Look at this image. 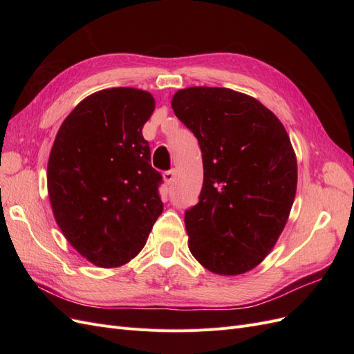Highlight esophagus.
Segmentation results:
<instances>
[{
    "label": "esophagus",
    "mask_w": 354,
    "mask_h": 354,
    "mask_svg": "<svg viewBox=\"0 0 354 354\" xmlns=\"http://www.w3.org/2000/svg\"><path fill=\"white\" fill-rule=\"evenodd\" d=\"M164 180L167 181L168 185L173 183V181L176 180V169H168L164 173Z\"/></svg>",
    "instance_id": "esophagus-1"
}]
</instances>
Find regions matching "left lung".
Instances as JSON below:
<instances>
[{"mask_svg":"<svg viewBox=\"0 0 354 354\" xmlns=\"http://www.w3.org/2000/svg\"><path fill=\"white\" fill-rule=\"evenodd\" d=\"M174 113L195 134L203 185L185 223L192 255L212 273L259 266L282 233L297 190V159L274 113L217 87L178 90Z\"/></svg>","mask_w":354,"mask_h":354,"instance_id":"1","label":"left lung"}]
</instances>
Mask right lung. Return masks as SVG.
<instances>
[{
	"label": "right lung",
	"instance_id": "add662e5",
	"mask_svg": "<svg viewBox=\"0 0 354 354\" xmlns=\"http://www.w3.org/2000/svg\"><path fill=\"white\" fill-rule=\"evenodd\" d=\"M152 94L102 90L75 108L56 136L47 167L53 214L69 243L99 267L140 252L162 214V176L142 134Z\"/></svg>",
	"mask_w": 354,
	"mask_h": 354
}]
</instances>
